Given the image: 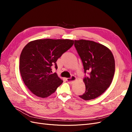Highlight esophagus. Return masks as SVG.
<instances>
[{
  "mask_svg": "<svg viewBox=\"0 0 132 132\" xmlns=\"http://www.w3.org/2000/svg\"><path fill=\"white\" fill-rule=\"evenodd\" d=\"M76 80H77V78H76L75 76L72 75L71 77L70 78H67V81L69 83H72L74 81H75Z\"/></svg>",
  "mask_w": 132,
  "mask_h": 132,
  "instance_id": "34e87169",
  "label": "esophagus"
}]
</instances>
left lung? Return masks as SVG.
I'll list each match as a JSON object with an SVG mask.
<instances>
[{"label":"left lung","mask_w":132,"mask_h":132,"mask_svg":"<svg viewBox=\"0 0 132 132\" xmlns=\"http://www.w3.org/2000/svg\"><path fill=\"white\" fill-rule=\"evenodd\" d=\"M74 41L84 72L89 74L83 79L85 93L79 96L90 100L102 95L110 87L114 74V58L110 50L102 44L85 39Z\"/></svg>","instance_id":"8db88e82"}]
</instances>
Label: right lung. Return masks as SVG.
I'll use <instances>...</instances> for the list:
<instances>
[{
    "label": "right lung",
    "instance_id": "obj_1",
    "mask_svg": "<svg viewBox=\"0 0 132 132\" xmlns=\"http://www.w3.org/2000/svg\"><path fill=\"white\" fill-rule=\"evenodd\" d=\"M69 39H36L28 43L20 57L19 69L22 80L32 93L38 97H48L63 81L52 66L58 67L57 59L73 45Z\"/></svg>",
    "mask_w": 132,
    "mask_h": 132
}]
</instances>
